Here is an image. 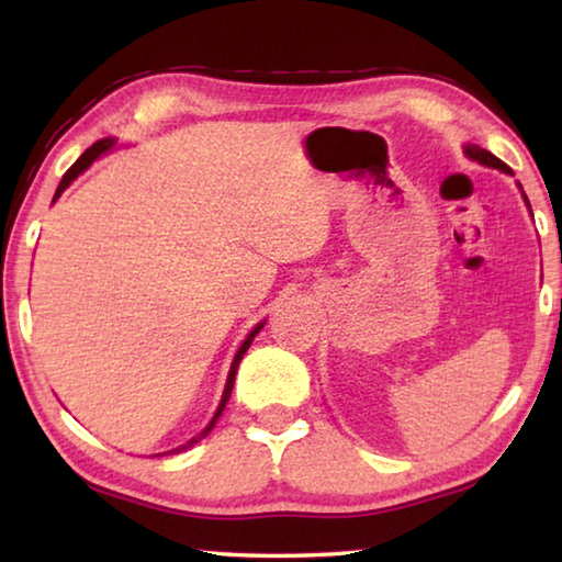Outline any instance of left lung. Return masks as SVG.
<instances>
[{
  "mask_svg": "<svg viewBox=\"0 0 562 562\" xmlns=\"http://www.w3.org/2000/svg\"><path fill=\"white\" fill-rule=\"evenodd\" d=\"M465 156H469L471 160H479L481 166H488V168H498V170H503V173H510V168L503 164L501 158H496L491 154V150H486V148H479V146H465ZM526 198V195H522ZM526 203H528V198H526ZM530 207V205H528Z\"/></svg>",
  "mask_w": 562,
  "mask_h": 562,
  "instance_id": "obj_1",
  "label": "left lung"
}]
</instances>
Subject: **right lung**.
<instances>
[{
	"label": "right lung",
	"mask_w": 562,
	"mask_h": 562,
	"mask_svg": "<svg viewBox=\"0 0 562 562\" xmlns=\"http://www.w3.org/2000/svg\"><path fill=\"white\" fill-rule=\"evenodd\" d=\"M109 148H113V138H103V140H97V144H93L91 148H87V150H83V154H81V158L79 160H76V164L69 168V170H66V173H64V178H61V183H59V188H56V193H54V201H56V198H59L61 193H64V190L66 188H69L71 186V180L74 178H79L81 173H83V170H87L91 164H93V160H97L101 154H106V150ZM262 325H265V322H260V325L258 327H255L252 331H250V335H247V339L243 341V345H240V349H237V355H235V359H233V364H231V374H227V384H225V392H223V398H221V406H217V412H215V416H213V422L211 424H207L205 426V429L201 431V434H198L195 436V439H190L186 446H178V449H173V451H170V453H180V451H186V449H190V446H193V443H198V441H201L203 439V436H207V434H211V429H213V426H215V422H217V418H221V414H223V408H225V404H227V398H231V394H233V384H235V374H237V367H240V359H243V355H245V351L247 349H250V345H252V339H255V335H258V331L262 329Z\"/></svg>",
	"instance_id": "add662e5"
}]
</instances>
